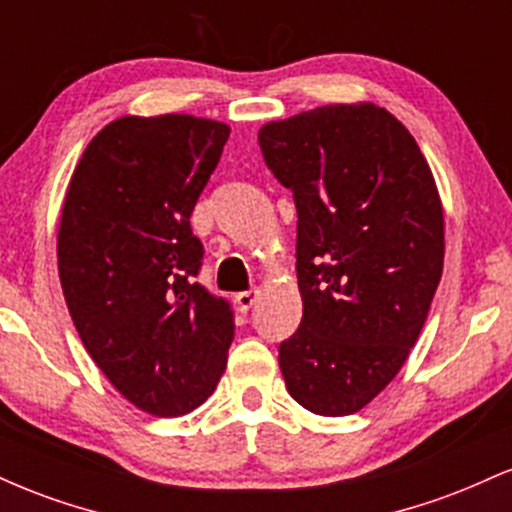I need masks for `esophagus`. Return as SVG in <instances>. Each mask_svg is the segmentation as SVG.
Segmentation results:
<instances>
[{
  "label": "esophagus",
  "mask_w": 512,
  "mask_h": 512,
  "mask_svg": "<svg viewBox=\"0 0 512 512\" xmlns=\"http://www.w3.org/2000/svg\"><path fill=\"white\" fill-rule=\"evenodd\" d=\"M257 298H260V289H250V291H243V293H236V305L243 313H248L252 305L257 303Z\"/></svg>",
  "instance_id": "1"
}]
</instances>
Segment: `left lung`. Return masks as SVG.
<instances>
[{
    "label": "left lung",
    "instance_id": "1",
    "mask_svg": "<svg viewBox=\"0 0 512 512\" xmlns=\"http://www.w3.org/2000/svg\"><path fill=\"white\" fill-rule=\"evenodd\" d=\"M257 139L298 211L303 320L279 346L286 390L313 414H356L404 366L443 276L436 180L409 129L375 103L322 105Z\"/></svg>",
    "mask_w": 512,
    "mask_h": 512
}]
</instances>
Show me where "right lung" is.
Segmentation results:
<instances>
[{
  "label": "right lung",
  "mask_w": 512,
  "mask_h": 512,
  "mask_svg": "<svg viewBox=\"0 0 512 512\" xmlns=\"http://www.w3.org/2000/svg\"><path fill=\"white\" fill-rule=\"evenodd\" d=\"M231 127L195 115H125L76 163L57 231V267L76 332L127 402L190 414L219 385L233 313L195 276L190 216Z\"/></svg>",
  "instance_id": "obj_1"
}]
</instances>
